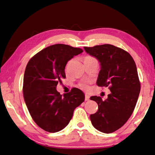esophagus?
Returning <instances> with one entry per match:
<instances>
[{"mask_svg": "<svg viewBox=\"0 0 155 155\" xmlns=\"http://www.w3.org/2000/svg\"><path fill=\"white\" fill-rule=\"evenodd\" d=\"M89 99H90V96H89L88 95L86 94V95H85V101H89Z\"/></svg>", "mask_w": 155, "mask_h": 155, "instance_id": "34e87169", "label": "esophagus"}]
</instances>
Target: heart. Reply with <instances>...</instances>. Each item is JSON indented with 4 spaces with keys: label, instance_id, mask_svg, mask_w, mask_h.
<instances>
[{
    "label": "heart",
    "instance_id": "b5f03b06",
    "mask_svg": "<svg viewBox=\"0 0 155 155\" xmlns=\"http://www.w3.org/2000/svg\"><path fill=\"white\" fill-rule=\"evenodd\" d=\"M92 59V57H86L85 58H84V60H86V59ZM80 86L82 87L83 89H84V90H87L89 88V86H88V84H87V83H86V82H83V83H81V84H80Z\"/></svg>",
    "mask_w": 155,
    "mask_h": 155
}]
</instances>
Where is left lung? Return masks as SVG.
Masks as SVG:
<instances>
[{
  "instance_id": "8db88e82",
  "label": "left lung",
  "mask_w": 155,
  "mask_h": 155,
  "mask_svg": "<svg viewBox=\"0 0 155 155\" xmlns=\"http://www.w3.org/2000/svg\"><path fill=\"white\" fill-rule=\"evenodd\" d=\"M84 48L100 63L96 84L109 86L110 90L105 101L100 96L90 97L98 106L97 112L90 115V120L100 132H114L126 123L138 101L140 84L136 63L127 52L111 45Z\"/></svg>"
}]
</instances>
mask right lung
I'll return each instance as SVG.
<instances>
[{
    "instance_id": "add662e5",
    "label": "right lung",
    "mask_w": 155,
    "mask_h": 155,
    "mask_svg": "<svg viewBox=\"0 0 155 155\" xmlns=\"http://www.w3.org/2000/svg\"><path fill=\"white\" fill-rule=\"evenodd\" d=\"M82 52V49L62 44L52 45L38 52L26 66L23 97L33 120L46 132L54 133L64 129L75 108L84 101V93L76 87L63 96L56 88L66 77L68 61Z\"/></svg>"
}]
</instances>
